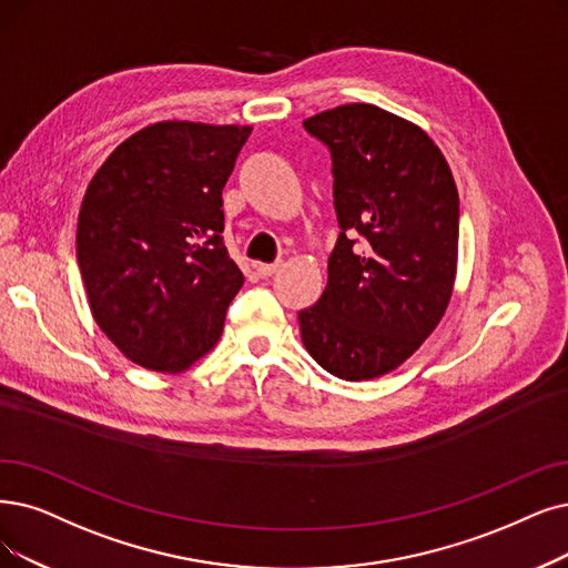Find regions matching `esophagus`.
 <instances>
[{
	"label": "esophagus",
	"instance_id": "obj_1",
	"mask_svg": "<svg viewBox=\"0 0 568 568\" xmlns=\"http://www.w3.org/2000/svg\"><path fill=\"white\" fill-rule=\"evenodd\" d=\"M280 267H282L280 263H258V265H256V272H258L261 280H270Z\"/></svg>",
	"mask_w": 568,
	"mask_h": 568
}]
</instances>
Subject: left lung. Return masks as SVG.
<instances>
[{
  "mask_svg": "<svg viewBox=\"0 0 568 568\" xmlns=\"http://www.w3.org/2000/svg\"><path fill=\"white\" fill-rule=\"evenodd\" d=\"M331 151L339 235L322 298L298 312L305 349L339 379L398 368L443 320L457 275L459 193L440 149L375 104L307 119Z\"/></svg>",
  "mask_w": 568,
  "mask_h": 568,
  "instance_id": "8db88e82",
  "label": "left lung"
}]
</instances>
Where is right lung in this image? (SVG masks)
<instances>
[{"label":"right lung","instance_id":"1","mask_svg":"<svg viewBox=\"0 0 568 568\" xmlns=\"http://www.w3.org/2000/svg\"><path fill=\"white\" fill-rule=\"evenodd\" d=\"M248 125L165 121L134 132L81 202L77 261L90 312L130 361L181 373L221 337L244 275L223 200Z\"/></svg>","mask_w":568,"mask_h":568}]
</instances>
